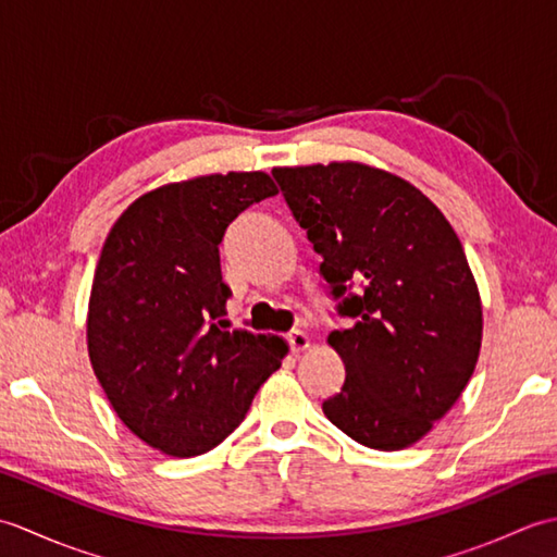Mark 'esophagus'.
<instances>
[{
    "label": "esophagus",
    "instance_id": "1",
    "mask_svg": "<svg viewBox=\"0 0 557 557\" xmlns=\"http://www.w3.org/2000/svg\"><path fill=\"white\" fill-rule=\"evenodd\" d=\"M287 342H289V347H292L294 354L309 349V345H311L309 335L301 333V330H294V333H289V335H287Z\"/></svg>",
    "mask_w": 557,
    "mask_h": 557
}]
</instances>
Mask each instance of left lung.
I'll list each match as a JSON object with an SVG mask.
<instances>
[{"label": "left lung", "mask_w": 557, "mask_h": 557, "mask_svg": "<svg viewBox=\"0 0 557 557\" xmlns=\"http://www.w3.org/2000/svg\"><path fill=\"white\" fill-rule=\"evenodd\" d=\"M321 272L351 318L327 345L345 385L323 401L339 431L373 449L409 447L455 407L476 369L483 306L459 236L433 200L363 162L275 168Z\"/></svg>", "instance_id": "1"}]
</instances>
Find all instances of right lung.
Listing matches in <instances>:
<instances>
[{
    "mask_svg": "<svg viewBox=\"0 0 557 557\" xmlns=\"http://www.w3.org/2000/svg\"><path fill=\"white\" fill-rule=\"evenodd\" d=\"M265 172L194 176L138 196L114 222L92 277L88 357L116 417L146 445L196 457L246 417L289 351L277 335L224 330L232 289L220 242L275 196Z\"/></svg>",
    "mask_w": 557,
    "mask_h": 557,
    "instance_id": "1",
    "label": "right lung"
}]
</instances>
